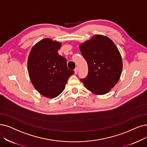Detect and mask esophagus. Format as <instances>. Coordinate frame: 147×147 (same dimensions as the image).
I'll list each match as a JSON object with an SVG mask.
<instances>
[{
	"instance_id": "34e87169",
	"label": "esophagus",
	"mask_w": 147,
	"mask_h": 147,
	"mask_svg": "<svg viewBox=\"0 0 147 147\" xmlns=\"http://www.w3.org/2000/svg\"><path fill=\"white\" fill-rule=\"evenodd\" d=\"M74 71H75V74H77L78 73V67H76L75 69H74Z\"/></svg>"
}]
</instances>
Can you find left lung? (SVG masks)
<instances>
[{"label": "left lung", "instance_id": "1", "mask_svg": "<svg viewBox=\"0 0 147 147\" xmlns=\"http://www.w3.org/2000/svg\"><path fill=\"white\" fill-rule=\"evenodd\" d=\"M79 48L88 65V75L81 82L95 95L107 93L122 73V60L118 48L108 37L96 34L81 43Z\"/></svg>", "mask_w": 147, "mask_h": 147}]
</instances>
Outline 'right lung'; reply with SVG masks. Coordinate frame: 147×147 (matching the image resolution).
<instances>
[{"instance_id":"add662e5","label":"right lung","mask_w":147,"mask_h":147,"mask_svg":"<svg viewBox=\"0 0 147 147\" xmlns=\"http://www.w3.org/2000/svg\"><path fill=\"white\" fill-rule=\"evenodd\" d=\"M61 46V42L44 38L32 46L28 56L29 78L35 89L48 98L59 95L75 73L67 68L66 58L58 54Z\"/></svg>"}]
</instances>
